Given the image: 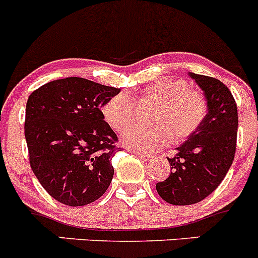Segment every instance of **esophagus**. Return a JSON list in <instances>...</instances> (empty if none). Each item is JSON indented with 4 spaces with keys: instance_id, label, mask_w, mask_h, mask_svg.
Wrapping results in <instances>:
<instances>
[{
    "instance_id": "obj_1",
    "label": "esophagus",
    "mask_w": 258,
    "mask_h": 258,
    "mask_svg": "<svg viewBox=\"0 0 258 258\" xmlns=\"http://www.w3.org/2000/svg\"><path fill=\"white\" fill-rule=\"evenodd\" d=\"M133 153L136 154V156L141 157V158L144 159V161H151V159H152V156H151V154H148V153H143V152H139V151H134Z\"/></svg>"
}]
</instances>
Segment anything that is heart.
<instances>
[{
    "label": "heart",
    "instance_id": "b5f03b06",
    "mask_svg": "<svg viewBox=\"0 0 258 258\" xmlns=\"http://www.w3.org/2000/svg\"><path fill=\"white\" fill-rule=\"evenodd\" d=\"M138 104H154L149 115L153 126H134L122 136V143L139 152H154L185 141L198 131L207 116V100L201 92L190 90L185 80L162 78L141 91ZM102 116L115 132L125 131L136 119L133 100L120 92L102 105Z\"/></svg>",
    "mask_w": 258,
    "mask_h": 258
}]
</instances>
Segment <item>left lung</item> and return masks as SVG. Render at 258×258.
Returning <instances> with one entry per match:
<instances>
[{"mask_svg":"<svg viewBox=\"0 0 258 258\" xmlns=\"http://www.w3.org/2000/svg\"><path fill=\"white\" fill-rule=\"evenodd\" d=\"M188 76L204 91L208 114L168 158L170 176L156 185L159 196L172 205L196 204L209 196L229 171L237 144L238 111L232 92L217 78L191 72Z\"/></svg>","mask_w":258,"mask_h":258,"instance_id":"obj_1","label":"left lung"}]
</instances>
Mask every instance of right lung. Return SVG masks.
<instances>
[{
  "label": "right lung",
  "mask_w": 258,
  "mask_h": 258,
  "mask_svg": "<svg viewBox=\"0 0 258 258\" xmlns=\"http://www.w3.org/2000/svg\"><path fill=\"white\" fill-rule=\"evenodd\" d=\"M120 88L81 77L45 83L29 96L25 139L34 175L44 190L70 207L101 198L114 176L117 137L102 116Z\"/></svg>",
  "instance_id": "1"
}]
</instances>
